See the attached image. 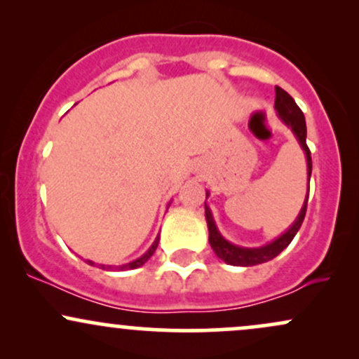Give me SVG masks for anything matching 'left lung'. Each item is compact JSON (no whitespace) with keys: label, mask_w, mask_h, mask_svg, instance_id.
Instances as JSON below:
<instances>
[{"label":"left lung","mask_w":359,"mask_h":359,"mask_svg":"<svg viewBox=\"0 0 359 359\" xmlns=\"http://www.w3.org/2000/svg\"><path fill=\"white\" fill-rule=\"evenodd\" d=\"M275 111H277V116L282 119L285 125L290 128L294 137L297 138L300 148L306 154V162H307V182H311V174H312V158H311V150H309L306 138H307V128H306V118L300 108L295 104V101L292 100V96L285 93L282 88H275ZM209 192L205 191V199H208ZM307 199H309V189L306 201H304L302 209H300L297 219L292 222L290 228L285 233L280 234L278 238H275L273 241L266 243V245L258 246V248H245V246H238L234 243L228 241L217 229L216 221H214L211 209L209 205H205V221H208V229H209V245L214 250L217 258H221L222 262L228 263L233 266H253L259 265V263H266L270 259H273L277 255L282 253L283 250L290 245V241L294 240V236L302 226L304 217H306L307 211Z\"/></svg>","instance_id":"obj_1"}]
</instances>
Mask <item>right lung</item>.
<instances>
[{
	"label": "right lung",
	"mask_w": 359,
	"mask_h": 359,
	"mask_svg": "<svg viewBox=\"0 0 359 359\" xmlns=\"http://www.w3.org/2000/svg\"><path fill=\"white\" fill-rule=\"evenodd\" d=\"M168 205H170V204H168ZM158 240H160V236H156L155 241L151 243L150 248H148V250L145 251V253L142 255V257L137 258V259H133V262L125 263V265H119V266H111V265H100V266H101V269H116V270H133V269H140V266L145 265L148 259L151 258V255L155 253L156 246H158ZM88 263H89V265H94V262H90V259H88Z\"/></svg>",
	"instance_id": "right-lung-1"
}]
</instances>
